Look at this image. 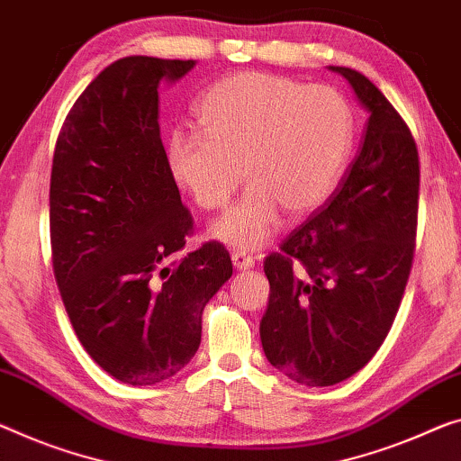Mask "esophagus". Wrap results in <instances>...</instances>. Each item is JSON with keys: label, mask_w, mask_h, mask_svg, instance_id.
<instances>
[{"label": "esophagus", "mask_w": 461, "mask_h": 461, "mask_svg": "<svg viewBox=\"0 0 461 461\" xmlns=\"http://www.w3.org/2000/svg\"><path fill=\"white\" fill-rule=\"evenodd\" d=\"M232 266H235L237 270H249V267L255 266V258L245 251H235L232 253Z\"/></svg>", "instance_id": "34e87169"}]
</instances>
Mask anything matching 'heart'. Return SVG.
I'll list each match as a JSON object with an SVG mask.
<instances>
[{
    "instance_id": "b5f03b06",
    "label": "heart",
    "mask_w": 461,
    "mask_h": 461,
    "mask_svg": "<svg viewBox=\"0 0 461 461\" xmlns=\"http://www.w3.org/2000/svg\"><path fill=\"white\" fill-rule=\"evenodd\" d=\"M202 138L175 133L167 167L203 210H221L245 179L235 208L210 237L240 251L264 247L285 210L304 216L336 189L354 141V113L336 88L245 72L222 77L195 103Z\"/></svg>"
}]
</instances>
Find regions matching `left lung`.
I'll return each mask as SVG.
<instances>
[{
  "instance_id": "left-lung-1",
  "label": "left lung",
  "mask_w": 461,
  "mask_h": 461,
  "mask_svg": "<svg viewBox=\"0 0 461 461\" xmlns=\"http://www.w3.org/2000/svg\"><path fill=\"white\" fill-rule=\"evenodd\" d=\"M344 76L369 111L342 185L267 255L270 301L259 323L266 358L288 379L328 387L363 369L398 313L414 259L420 167L400 113L369 77Z\"/></svg>"
}]
</instances>
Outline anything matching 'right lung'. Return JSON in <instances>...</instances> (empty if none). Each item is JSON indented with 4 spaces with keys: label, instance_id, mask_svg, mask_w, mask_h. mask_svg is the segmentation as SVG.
Wrapping results in <instances>:
<instances>
[{
    "label": "right lung",
    "instance_id": "obj_1",
    "mask_svg": "<svg viewBox=\"0 0 461 461\" xmlns=\"http://www.w3.org/2000/svg\"><path fill=\"white\" fill-rule=\"evenodd\" d=\"M194 66L146 55L111 63L77 96L55 144V280L84 348L130 385L160 384L194 358L203 307L232 276L216 240L179 258L194 218L167 167L158 86Z\"/></svg>",
    "mask_w": 461,
    "mask_h": 461
}]
</instances>
